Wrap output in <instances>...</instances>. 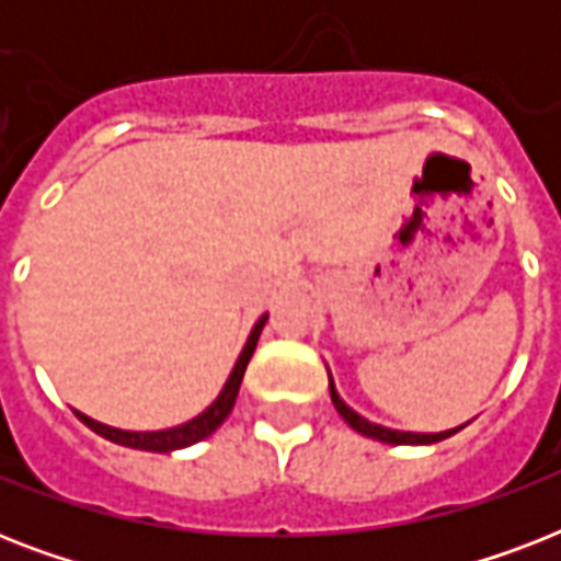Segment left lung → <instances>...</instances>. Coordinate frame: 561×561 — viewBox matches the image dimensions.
<instances>
[{
  "label": "left lung",
  "instance_id": "obj_1",
  "mask_svg": "<svg viewBox=\"0 0 561 561\" xmlns=\"http://www.w3.org/2000/svg\"><path fill=\"white\" fill-rule=\"evenodd\" d=\"M329 392H332V401L334 408H337V413H341L343 419H346V425L355 427L358 434L364 436H373V439H378V443H390V445H431V443H439V439H448L451 434H457L460 427H454V431H439V434H408V431H392V427H383V425H375V422H369V419H364L360 413H355V410L346 404V401L337 396V390H334L332 378H329Z\"/></svg>",
  "mask_w": 561,
  "mask_h": 561
}]
</instances>
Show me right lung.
Segmentation results:
<instances>
[{"instance_id":"right-lung-1","label":"right lung","mask_w":561,"mask_h":561,"mask_svg":"<svg viewBox=\"0 0 561 561\" xmlns=\"http://www.w3.org/2000/svg\"><path fill=\"white\" fill-rule=\"evenodd\" d=\"M264 323H267V314L253 325V332L247 337V346L244 352L238 355L236 367L229 373L227 383H224V390L215 401H211L209 408L203 410L201 416H194L192 422L186 425H178V427H169V431H145V434H136V431H118V427H110V425H101L95 419L83 416L78 413L83 425L92 427L95 434L110 439V443H118V445H127V448H139V451H178V448H186V445L201 443L206 439L209 434H215L220 425H224V419L232 413V404H236V396H238V387H241V378H244V369L250 364L255 352V343H259V334H262Z\"/></svg>"}]
</instances>
